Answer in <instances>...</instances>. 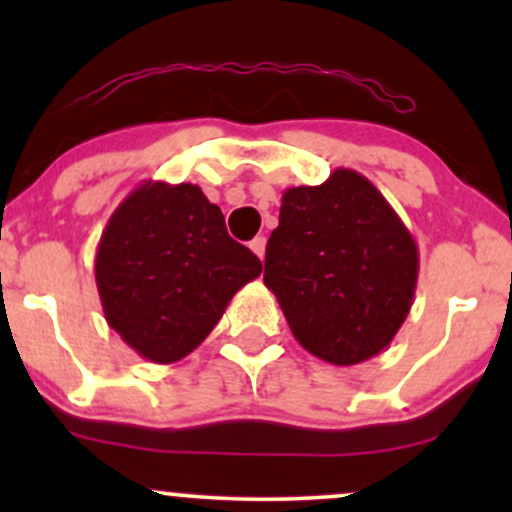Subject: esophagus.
<instances>
[{
  "instance_id": "34e87169",
  "label": "esophagus",
  "mask_w": 512,
  "mask_h": 512,
  "mask_svg": "<svg viewBox=\"0 0 512 512\" xmlns=\"http://www.w3.org/2000/svg\"><path fill=\"white\" fill-rule=\"evenodd\" d=\"M250 248H252V252H255L257 257H260V260H264V248H267V238L257 236V238L250 243Z\"/></svg>"
}]
</instances>
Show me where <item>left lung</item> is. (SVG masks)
<instances>
[{
  "label": "left lung",
  "mask_w": 512,
  "mask_h": 512,
  "mask_svg": "<svg viewBox=\"0 0 512 512\" xmlns=\"http://www.w3.org/2000/svg\"><path fill=\"white\" fill-rule=\"evenodd\" d=\"M419 248L378 187L351 168L289 187L264 257V286L305 351L356 366L407 320Z\"/></svg>",
  "instance_id": "1"
}]
</instances>
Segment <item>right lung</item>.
Instances as JSON below:
<instances>
[{
    "mask_svg": "<svg viewBox=\"0 0 512 512\" xmlns=\"http://www.w3.org/2000/svg\"><path fill=\"white\" fill-rule=\"evenodd\" d=\"M262 262L228 236L221 209L192 182L146 180L113 211L96 250L108 325L151 363L197 349Z\"/></svg>",
    "mask_w": 512,
    "mask_h": 512,
    "instance_id": "right-lung-1",
    "label": "right lung"
}]
</instances>
